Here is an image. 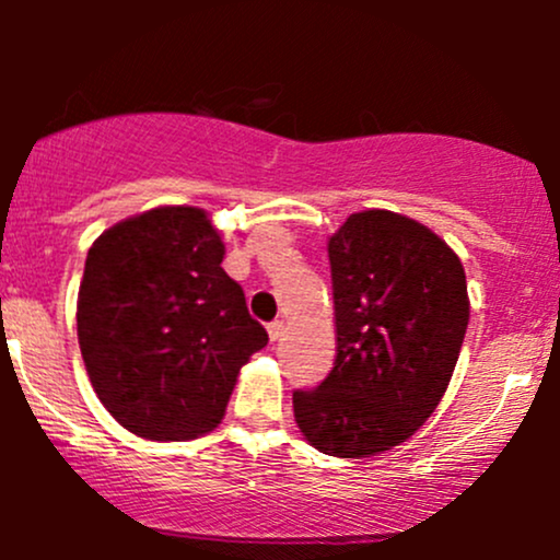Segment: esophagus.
Returning <instances> with one entry per match:
<instances>
[{
	"mask_svg": "<svg viewBox=\"0 0 560 560\" xmlns=\"http://www.w3.org/2000/svg\"><path fill=\"white\" fill-rule=\"evenodd\" d=\"M281 334H284V320H271V324H268V337H271V342H279Z\"/></svg>",
	"mask_w": 560,
	"mask_h": 560,
	"instance_id": "1",
	"label": "esophagus"
}]
</instances>
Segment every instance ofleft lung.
<instances>
[{
	"mask_svg": "<svg viewBox=\"0 0 560 560\" xmlns=\"http://www.w3.org/2000/svg\"><path fill=\"white\" fill-rule=\"evenodd\" d=\"M337 358L292 395L313 447L369 458L408 440L445 395L468 326L466 273L432 229L389 210L352 213L329 240Z\"/></svg>",
	"mask_w": 560,
	"mask_h": 560,
	"instance_id": "1",
	"label": "left lung"
}]
</instances>
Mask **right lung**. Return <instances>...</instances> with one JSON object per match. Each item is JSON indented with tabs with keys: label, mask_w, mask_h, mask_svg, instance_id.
Masks as SVG:
<instances>
[{
	"label": "right lung",
	"mask_w": 560,
	"mask_h": 560,
	"mask_svg": "<svg viewBox=\"0 0 560 560\" xmlns=\"http://www.w3.org/2000/svg\"><path fill=\"white\" fill-rule=\"evenodd\" d=\"M221 234L189 205L147 210L92 244L79 289V345L92 387L128 432L158 442L221 423L240 369L268 345Z\"/></svg>",
	"instance_id": "add662e5"
}]
</instances>
